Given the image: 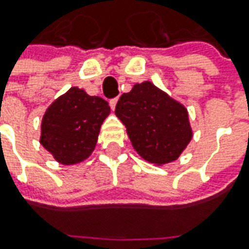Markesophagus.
Segmentation results:
<instances>
[{
  "label": "esophagus",
  "instance_id": "34e87169",
  "mask_svg": "<svg viewBox=\"0 0 249 249\" xmlns=\"http://www.w3.org/2000/svg\"><path fill=\"white\" fill-rule=\"evenodd\" d=\"M116 104H118V98H113V100L109 101V105L112 109H115V108H116Z\"/></svg>",
  "mask_w": 249,
  "mask_h": 249
}]
</instances>
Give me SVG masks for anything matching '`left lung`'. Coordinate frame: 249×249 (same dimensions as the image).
<instances>
[{"mask_svg":"<svg viewBox=\"0 0 249 249\" xmlns=\"http://www.w3.org/2000/svg\"><path fill=\"white\" fill-rule=\"evenodd\" d=\"M115 115L134 151L157 166L176 160L193 139L186 107L148 80L122 94Z\"/></svg>","mask_w":249,"mask_h":249,"instance_id":"left-lung-1","label":"left lung"}]
</instances>
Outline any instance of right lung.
Masks as SVG:
<instances>
[{"label": "right lung", "instance_id": "1", "mask_svg": "<svg viewBox=\"0 0 249 249\" xmlns=\"http://www.w3.org/2000/svg\"><path fill=\"white\" fill-rule=\"evenodd\" d=\"M108 102L71 87L47 108L41 119L40 144L65 166L89 159L97 145L101 124L109 116Z\"/></svg>", "mask_w": 249, "mask_h": 249}]
</instances>
